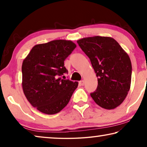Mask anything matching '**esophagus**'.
I'll list each match as a JSON object with an SVG mask.
<instances>
[{
    "instance_id": "obj_1",
    "label": "esophagus",
    "mask_w": 147,
    "mask_h": 147,
    "mask_svg": "<svg viewBox=\"0 0 147 147\" xmlns=\"http://www.w3.org/2000/svg\"><path fill=\"white\" fill-rule=\"evenodd\" d=\"M79 84L80 86H84V80H81V81H80L79 82Z\"/></svg>"
}]
</instances>
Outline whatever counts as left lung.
<instances>
[{
    "label": "left lung",
    "instance_id": "left-lung-1",
    "mask_svg": "<svg viewBox=\"0 0 147 147\" xmlns=\"http://www.w3.org/2000/svg\"><path fill=\"white\" fill-rule=\"evenodd\" d=\"M77 43L89 57L98 77L97 88L90 94L92 98L102 108H115L130 88L131 63L127 53L109 37H89Z\"/></svg>",
    "mask_w": 147,
    "mask_h": 147
}]
</instances>
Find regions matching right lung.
Instances as JSON below:
<instances>
[{"mask_svg": "<svg viewBox=\"0 0 147 147\" xmlns=\"http://www.w3.org/2000/svg\"><path fill=\"white\" fill-rule=\"evenodd\" d=\"M76 45L67 40H54L35 45L22 65V86L31 105L41 112L53 115L70 100L77 82L61 79L67 73L64 61Z\"/></svg>", "mask_w": 147, "mask_h": 147, "instance_id": "right-lung-1", "label": "right lung"}]
</instances>
